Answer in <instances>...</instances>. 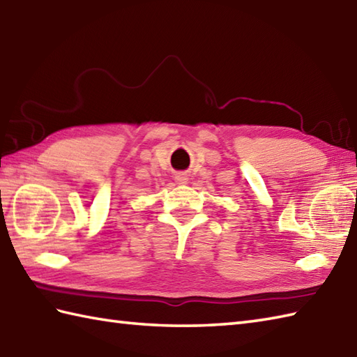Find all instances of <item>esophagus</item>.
I'll return each mask as SVG.
<instances>
[{
	"label": "esophagus",
	"mask_w": 357,
	"mask_h": 357,
	"mask_svg": "<svg viewBox=\"0 0 357 357\" xmlns=\"http://www.w3.org/2000/svg\"><path fill=\"white\" fill-rule=\"evenodd\" d=\"M174 179H176L178 184H187V181H188L185 173H178L176 176H174Z\"/></svg>",
	"instance_id": "obj_1"
}]
</instances>
